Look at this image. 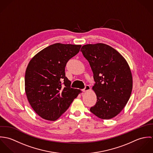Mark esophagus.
<instances>
[{"label":"esophagus","instance_id":"34e87169","mask_svg":"<svg viewBox=\"0 0 153 153\" xmlns=\"http://www.w3.org/2000/svg\"><path fill=\"white\" fill-rule=\"evenodd\" d=\"M90 89H91L90 87H89L88 85H86L85 86V88L82 89V91H84V92H87L88 91H89Z\"/></svg>","mask_w":153,"mask_h":153}]
</instances>
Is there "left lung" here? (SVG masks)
I'll return each mask as SVG.
<instances>
[{
	"label": "left lung",
	"mask_w": 153,
	"mask_h": 153,
	"mask_svg": "<svg viewBox=\"0 0 153 153\" xmlns=\"http://www.w3.org/2000/svg\"><path fill=\"white\" fill-rule=\"evenodd\" d=\"M81 51L93 72L97 95L90 111L100 118L111 119L126 105L131 96L132 78L130 67L115 49L104 44H88Z\"/></svg>",
	"instance_id": "left-lung-1"
}]
</instances>
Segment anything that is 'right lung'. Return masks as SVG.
<instances>
[{"instance_id": "right-lung-1", "label": "right lung", "mask_w": 153, "mask_h": 153, "mask_svg": "<svg viewBox=\"0 0 153 153\" xmlns=\"http://www.w3.org/2000/svg\"><path fill=\"white\" fill-rule=\"evenodd\" d=\"M81 47L53 44L38 53L29 62L25 77V92L31 107L42 118L56 120L80 92L79 89L71 87L65 68Z\"/></svg>"}]
</instances>
